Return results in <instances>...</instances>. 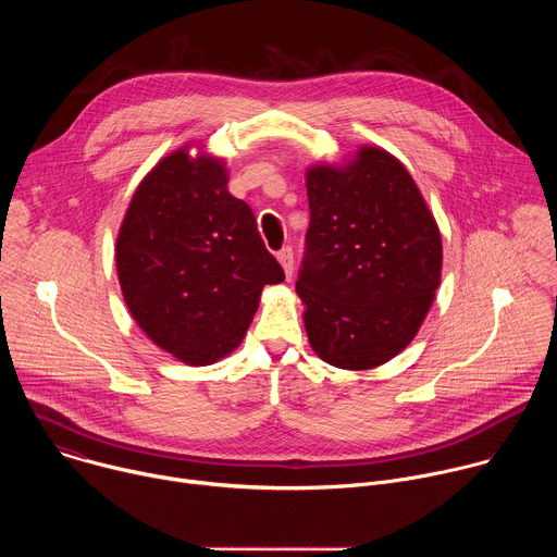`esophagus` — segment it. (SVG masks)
I'll return each mask as SVG.
<instances>
[{
  "mask_svg": "<svg viewBox=\"0 0 557 557\" xmlns=\"http://www.w3.org/2000/svg\"><path fill=\"white\" fill-rule=\"evenodd\" d=\"M277 260L286 273V277L293 275V249L290 247H284L282 251H277Z\"/></svg>",
  "mask_w": 557,
  "mask_h": 557,
  "instance_id": "1",
  "label": "esophagus"
}]
</instances>
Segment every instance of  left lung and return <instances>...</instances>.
Returning <instances> with one entry per match:
<instances>
[{
	"mask_svg": "<svg viewBox=\"0 0 557 557\" xmlns=\"http://www.w3.org/2000/svg\"><path fill=\"white\" fill-rule=\"evenodd\" d=\"M310 224L297 277L312 350L370 370L419 333L441 284V231L392 153L361 147L346 168L306 172Z\"/></svg>",
	"mask_w": 557,
	"mask_h": 557,
	"instance_id": "left-lung-1",
	"label": "left lung"
}]
</instances>
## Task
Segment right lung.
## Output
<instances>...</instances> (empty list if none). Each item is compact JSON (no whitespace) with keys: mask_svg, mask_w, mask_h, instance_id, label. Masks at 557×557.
<instances>
[{"mask_svg":"<svg viewBox=\"0 0 557 557\" xmlns=\"http://www.w3.org/2000/svg\"><path fill=\"white\" fill-rule=\"evenodd\" d=\"M224 163L165 156L138 185L116 237L125 304L143 333L189 366L240 346L267 284L284 282Z\"/></svg>","mask_w":557,"mask_h":557,"instance_id":"1","label":"right lung"}]
</instances>
